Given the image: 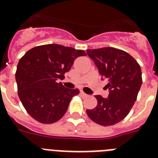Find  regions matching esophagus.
Segmentation results:
<instances>
[{"instance_id": "obj_1", "label": "esophagus", "mask_w": 158, "mask_h": 158, "mask_svg": "<svg viewBox=\"0 0 158 158\" xmlns=\"http://www.w3.org/2000/svg\"><path fill=\"white\" fill-rule=\"evenodd\" d=\"M81 95L82 96H88V95L86 94V93H84V92H82V91H81Z\"/></svg>"}]
</instances>
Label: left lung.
I'll use <instances>...</instances> for the list:
<instances>
[{
	"mask_svg": "<svg viewBox=\"0 0 158 158\" xmlns=\"http://www.w3.org/2000/svg\"><path fill=\"white\" fill-rule=\"evenodd\" d=\"M89 58L107 81V98L96 95L97 105L86 112L93 122L111 126L123 120L133 107L142 83L139 64L126 51L114 47L87 50Z\"/></svg>",
	"mask_w": 158,
	"mask_h": 158,
	"instance_id": "1",
	"label": "left lung"
}]
</instances>
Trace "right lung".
Instances as JSON below:
<instances>
[{
    "instance_id": "obj_1",
    "label": "right lung",
    "mask_w": 158,
    "mask_h": 158,
    "mask_svg": "<svg viewBox=\"0 0 158 158\" xmlns=\"http://www.w3.org/2000/svg\"><path fill=\"white\" fill-rule=\"evenodd\" d=\"M82 50L59 44L31 49L19 59L16 72L18 95L29 115L42 123H53L62 118L73 96L79 89L65 88L59 79L69 72Z\"/></svg>"
}]
</instances>
